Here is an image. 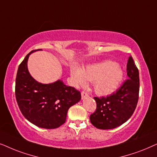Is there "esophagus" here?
<instances>
[{
	"label": "esophagus",
	"mask_w": 157,
	"mask_h": 157,
	"mask_svg": "<svg viewBox=\"0 0 157 157\" xmlns=\"http://www.w3.org/2000/svg\"><path fill=\"white\" fill-rule=\"evenodd\" d=\"M81 95H82V99H85V98L88 97V94L85 91H82V93H81Z\"/></svg>",
	"instance_id": "esophagus-1"
}]
</instances>
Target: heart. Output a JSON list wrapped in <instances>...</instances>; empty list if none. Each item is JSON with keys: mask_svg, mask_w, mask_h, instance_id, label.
Returning a JSON list of instances; mask_svg holds the SVG:
<instances>
[{"mask_svg": "<svg viewBox=\"0 0 157 157\" xmlns=\"http://www.w3.org/2000/svg\"><path fill=\"white\" fill-rule=\"evenodd\" d=\"M71 76L77 86H85L88 80L93 82L96 93L105 96L118 88L124 78V72L119 64L111 61H105L87 66L82 71L73 68Z\"/></svg>", "mask_w": 157, "mask_h": 157, "instance_id": "1", "label": "heart"}]
</instances>
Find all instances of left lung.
I'll list each match as a JSON object with an SVG mask.
<instances>
[{
  "instance_id": "left-lung-1",
  "label": "left lung",
  "mask_w": 157,
  "mask_h": 157,
  "mask_svg": "<svg viewBox=\"0 0 157 157\" xmlns=\"http://www.w3.org/2000/svg\"><path fill=\"white\" fill-rule=\"evenodd\" d=\"M128 79L110 95L94 99L97 108L90 116L91 124L99 129H113L126 122L136 108L139 93V70L132 57L127 63Z\"/></svg>"
}]
</instances>
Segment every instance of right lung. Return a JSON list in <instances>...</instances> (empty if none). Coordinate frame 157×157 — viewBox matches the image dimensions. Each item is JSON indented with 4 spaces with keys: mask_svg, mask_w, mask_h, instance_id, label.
<instances>
[{
    "mask_svg": "<svg viewBox=\"0 0 157 157\" xmlns=\"http://www.w3.org/2000/svg\"><path fill=\"white\" fill-rule=\"evenodd\" d=\"M37 50L29 52L18 67L16 101L23 116L31 124L43 128H57L65 123L69 108L80 101L81 94L60 80L50 84L35 80L29 72L27 62L29 55Z\"/></svg>",
    "mask_w": 157,
    "mask_h": 157,
    "instance_id": "obj_1",
    "label": "right lung"
}]
</instances>
